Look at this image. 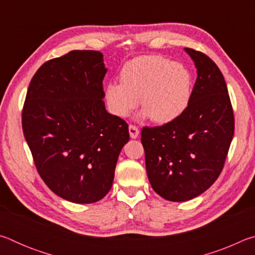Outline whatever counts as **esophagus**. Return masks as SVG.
Wrapping results in <instances>:
<instances>
[{
  "label": "esophagus",
  "instance_id": "1",
  "mask_svg": "<svg viewBox=\"0 0 255 255\" xmlns=\"http://www.w3.org/2000/svg\"><path fill=\"white\" fill-rule=\"evenodd\" d=\"M129 135H130L131 138H137L138 135H139V130H138L135 125H129Z\"/></svg>",
  "mask_w": 255,
  "mask_h": 255
}]
</instances>
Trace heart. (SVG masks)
I'll return each mask as SVG.
<instances>
[{"label": "heart", "instance_id": "b5f03b06", "mask_svg": "<svg viewBox=\"0 0 255 255\" xmlns=\"http://www.w3.org/2000/svg\"><path fill=\"white\" fill-rule=\"evenodd\" d=\"M122 83H110L106 97L111 111L127 117L138 106L143 116L157 124L173 122L188 107L192 80L189 71L163 56L136 57L125 64L120 73Z\"/></svg>", "mask_w": 255, "mask_h": 255}]
</instances>
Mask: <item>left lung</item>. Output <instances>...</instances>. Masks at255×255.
I'll list each match as a JSON object with an SVG mask.
<instances>
[{
	"instance_id": "1",
	"label": "left lung",
	"mask_w": 255,
	"mask_h": 255,
	"mask_svg": "<svg viewBox=\"0 0 255 255\" xmlns=\"http://www.w3.org/2000/svg\"><path fill=\"white\" fill-rule=\"evenodd\" d=\"M185 51L198 74L188 107L173 122L144 127L140 138L149 183L170 201L196 198L217 180L235 128L221 70L201 51Z\"/></svg>"
}]
</instances>
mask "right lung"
I'll use <instances>...</instances> for the list:
<instances>
[{"instance_id":"obj_1","label":"right lung","mask_w":255,"mask_h":255,"mask_svg":"<svg viewBox=\"0 0 255 255\" xmlns=\"http://www.w3.org/2000/svg\"><path fill=\"white\" fill-rule=\"evenodd\" d=\"M107 68L97 50H72L42 64L30 81L22 129L38 173L51 191L92 204L111 189L128 124L107 112Z\"/></svg>"}]
</instances>
